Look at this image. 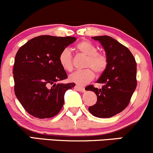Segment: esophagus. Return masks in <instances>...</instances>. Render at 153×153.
<instances>
[{
  "label": "esophagus",
  "mask_w": 153,
  "mask_h": 153,
  "mask_svg": "<svg viewBox=\"0 0 153 153\" xmlns=\"http://www.w3.org/2000/svg\"><path fill=\"white\" fill-rule=\"evenodd\" d=\"M75 90L79 91V92H84L85 91V88L84 87H79V86H76V87H74Z\"/></svg>",
  "instance_id": "esophagus-1"
}]
</instances>
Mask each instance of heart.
<instances>
[{
    "instance_id": "1",
    "label": "heart",
    "mask_w": 153,
    "mask_h": 153,
    "mask_svg": "<svg viewBox=\"0 0 153 153\" xmlns=\"http://www.w3.org/2000/svg\"><path fill=\"white\" fill-rule=\"evenodd\" d=\"M76 50L80 54L86 56L84 67L86 68L74 72L69 76V80L78 85H85L92 81L95 73L101 74L105 71L108 64V59L104 53L97 51V47L90 41L82 40L76 45ZM59 63L65 71L73 70V58L71 52L67 49L61 51L58 57Z\"/></svg>"
}]
</instances>
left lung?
<instances>
[{"instance_id":"left-lung-1","label":"left lung","mask_w":153,"mask_h":153,"mask_svg":"<svg viewBox=\"0 0 153 153\" xmlns=\"http://www.w3.org/2000/svg\"><path fill=\"white\" fill-rule=\"evenodd\" d=\"M100 42L108 59L107 68L97 82L101 89L93 85L86 90L93 91L97 102L89 107V111L95 117L111 118L119 114L129 104L137 87V62L126 46L109 36L92 37Z\"/></svg>"}]
</instances>
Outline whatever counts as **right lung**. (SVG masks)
<instances>
[{"instance_id":"add662e5","label":"right lung","mask_w":153,"mask_h":153,"mask_svg":"<svg viewBox=\"0 0 153 153\" xmlns=\"http://www.w3.org/2000/svg\"><path fill=\"white\" fill-rule=\"evenodd\" d=\"M76 40L74 37L41 35L31 39L17 51L13 70L15 95L31 116L52 118L62 108L65 92L75 84H56L68 77L58 57Z\"/></svg>"}]
</instances>
